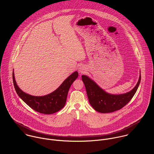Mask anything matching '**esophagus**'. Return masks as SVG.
<instances>
[{
	"mask_svg": "<svg viewBox=\"0 0 154 154\" xmlns=\"http://www.w3.org/2000/svg\"><path fill=\"white\" fill-rule=\"evenodd\" d=\"M79 72L80 73H84L85 72V67L84 66H81L79 68Z\"/></svg>",
	"mask_w": 154,
	"mask_h": 154,
	"instance_id": "esophagus-1",
	"label": "esophagus"
}]
</instances>
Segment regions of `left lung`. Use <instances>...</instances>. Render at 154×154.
I'll list each match as a JSON object with an SVG mask.
<instances>
[{
	"label": "left lung",
	"instance_id": "8db88e82",
	"mask_svg": "<svg viewBox=\"0 0 154 154\" xmlns=\"http://www.w3.org/2000/svg\"><path fill=\"white\" fill-rule=\"evenodd\" d=\"M82 79L91 106L98 112L107 113L120 110L129 103L138 88L141 76L140 75L136 85L132 91L120 95H112L106 92L85 75L82 76Z\"/></svg>",
	"mask_w": 154,
	"mask_h": 154
}]
</instances>
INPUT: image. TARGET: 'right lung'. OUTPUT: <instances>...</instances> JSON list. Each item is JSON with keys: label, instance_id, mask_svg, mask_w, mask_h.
<instances>
[{"label": "right lung", "instance_id": "add662e5", "mask_svg": "<svg viewBox=\"0 0 154 154\" xmlns=\"http://www.w3.org/2000/svg\"><path fill=\"white\" fill-rule=\"evenodd\" d=\"M77 71L70 75L56 91L47 95L35 97L25 93L18 87L13 72L14 85L18 96L32 109L45 114H50L61 110L66 104L68 91L78 78Z\"/></svg>", "mask_w": 154, "mask_h": 154}]
</instances>
